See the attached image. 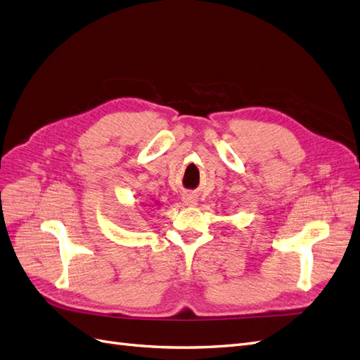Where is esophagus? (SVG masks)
I'll return each instance as SVG.
<instances>
[{
    "mask_svg": "<svg viewBox=\"0 0 360 360\" xmlns=\"http://www.w3.org/2000/svg\"><path fill=\"white\" fill-rule=\"evenodd\" d=\"M197 201H198V198L195 197V195H192V193L183 195V202L186 204V205H195V204H197Z\"/></svg>",
    "mask_w": 360,
    "mask_h": 360,
    "instance_id": "obj_1",
    "label": "esophagus"
}]
</instances>
